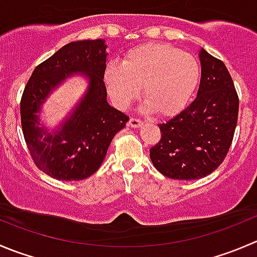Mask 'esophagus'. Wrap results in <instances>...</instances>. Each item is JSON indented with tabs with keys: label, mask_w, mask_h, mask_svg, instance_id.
I'll list each match as a JSON object with an SVG mask.
<instances>
[{
	"label": "esophagus",
	"mask_w": 257,
	"mask_h": 257,
	"mask_svg": "<svg viewBox=\"0 0 257 257\" xmlns=\"http://www.w3.org/2000/svg\"><path fill=\"white\" fill-rule=\"evenodd\" d=\"M142 124H143V121H142L141 119H138V118L129 119V125H131L132 128H138V126H141Z\"/></svg>",
	"instance_id": "1"
}]
</instances>
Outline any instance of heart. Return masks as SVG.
Masks as SVG:
<instances>
[{
	"instance_id": "1",
	"label": "heart",
	"mask_w": 257,
	"mask_h": 257,
	"mask_svg": "<svg viewBox=\"0 0 257 257\" xmlns=\"http://www.w3.org/2000/svg\"><path fill=\"white\" fill-rule=\"evenodd\" d=\"M106 88L118 108L126 109L141 93L158 115H173L184 108L200 79L192 55L166 44H148L131 50L121 64L106 66Z\"/></svg>"
}]
</instances>
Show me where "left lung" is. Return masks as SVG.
I'll use <instances>...</instances> for the list:
<instances>
[{
  "label": "left lung",
  "mask_w": 257,
  "mask_h": 257,
  "mask_svg": "<svg viewBox=\"0 0 257 257\" xmlns=\"http://www.w3.org/2000/svg\"><path fill=\"white\" fill-rule=\"evenodd\" d=\"M197 96L184 110L159 124L161 139L149 149L153 166L173 179H200L226 158L238 116V95L220 59L200 52Z\"/></svg>",
  "instance_id": "8db88e82"
}]
</instances>
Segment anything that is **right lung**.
<instances>
[{
	"instance_id": "1",
	"label": "right lung",
	"mask_w": 257,
	"mask_h": 257,
	"mask_svg": "<svg viewBox=\"0 0 257 257\" xmlns=\"http://www.w3.org/2000/svg\"><path fill=\"white\" fill-rule=\"evenodd\" d=\"M105 49L100 39L62 46L35 68L22 93L21 126L30 156L40 171L59 181H80L95 173L111 139L129 120L106 101ZM75 72L88 75V91L60 129L47 134L38 126L41 104L52 88Z\"/></svg>"
}]
</instances>
